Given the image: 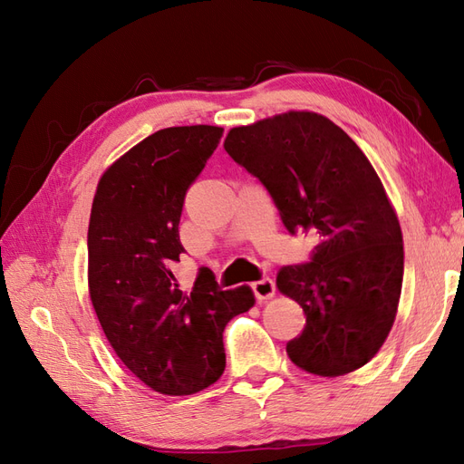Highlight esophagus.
Masks as SVG:
<instances>
[{"instance_id": "34e87169", "label": "esophagus", "mask_w": 464, "mask_h": 464, "mask_svg": "<svg viewBox=\"0 0 464 464\" xmlns=\"http://www.w3.org/2000/svg\"><path fill=\"white\" fill-rule=\"evenodd\" d=\"M251 288H254L257 300H271L275 296V283L271 278L257 280V283L251 285Z\"/></svg>"}]
</instances>
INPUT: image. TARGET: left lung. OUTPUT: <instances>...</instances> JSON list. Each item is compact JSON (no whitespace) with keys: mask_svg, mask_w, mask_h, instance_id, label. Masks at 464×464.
Returning <instances> with one entry per match:
<instances>
[{"mask_svg":"<svg viewBox=\"0 0 464 464\" xmlns=\"http://www.w3.org/2000/svg\"><path fill=\"white\" fill-rule=\"evenodd\" d=\"M224 149L259 178L290 234L317 237L310 263L276 275V288L305 314L288 358L321 377L362 368L395 323L404 271L401 224L372 162L339 125L307 110L232 128Z\"/></svg>","mask_w":464,"mask_h":464,"instance_id":"left-lung-1","label":"left lung"}]
</instances>
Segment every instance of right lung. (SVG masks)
I'll return each instance as SVG.
<instances>
[{"label":"right lung","instance_id":"right-lung-1","mask_svg":"<svg viewBox=\"0 0 464 464\" xmlns=\"http://www.w3.org/2000/svg\"><path fill=\"white\" fill-rule=\"evenodd\" d=\"M222 128L181 125L149 135L106 168L89 222V294L110 346L160 395H193L227 368L222 331L249 312V286L220 290L205 271L181 290L179 217Z\"/></svg>","mask_w":464,"mask_h":464}]
</instances>
